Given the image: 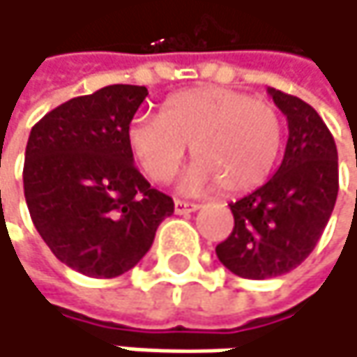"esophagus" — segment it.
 <instances>
[{"instance_id":"1","label":"esophagus","mask_w":357,"mask_h":357,"mask_svg":"<svg viewBox=\"0 0 357 357\" xmlns=\"http://www.w3.org/2000/svg\"><path fill=\"white\" fill-rule=\"evenodd\" d=\"M174 208H176L178 215H188V213L198 211V204H194V202H183V200H176V202H174Z\"/></svg>"}]
</instances>
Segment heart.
I'll return each instance as SVG.
<instances>
[{"mask_svg":"<svg viewBox=\"0 0 357 357\" xmlns=\"http://www.w3.org/2000/svg\"><path fill=\"white\" fill-rule=\"evenodd\" d=\"M128 149L144 176L167 183L185 146L196 161L183 176L185 194L221 185L227 194L254 190L271 176L283 144V119L268 101L206 86L167 97L157 115H136L126 130Z\"/></svg>","mask_w":357,"mask_h":357,"instance_id":"obj_1","label":"heart"}]
</instances>
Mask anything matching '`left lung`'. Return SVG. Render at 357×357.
I'll return each instance as SVG.
<instances>
[{"mask_svg":"<svg viewBox=\"0 0 357 357\" xmlns=\"http://www.w3.org/2000/svg\"><path fill=\"white\" fill-rule=\"evenodd\" d=\"M287 117V144L277 174L231 202L234 231L217 258L244 279H271L302 264L321 240L339 192L337 146L321 115L298 97L268 89Z\"/></svg>","mask_w":357,"mask_h":357,"instance_id":"left-lung-1","label":"left lung"}]
</instances>
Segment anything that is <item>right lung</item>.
I'll return each instance as SVG.
<instances>
[{
  "label": "right lung",
  "instance_id": "right-lung-1",
  "mask_svg": "<svg viewBox=\"0 0 357 357\" xmlns=\"http://www.w3.org/2000/svg\"><path fill=\"white\" fill-rule=\"evenodd\" d=\"M146 95V86L111 84L49 111L29 136L31 219L51 252L86 277L134 268L174 213V200L134 167L126 140Z\"/></svg>",
  "mask_w": 357,
  "mask_h": 357
}]
</instances>
